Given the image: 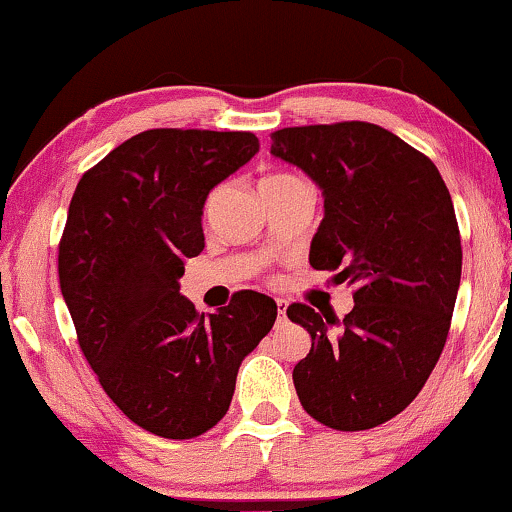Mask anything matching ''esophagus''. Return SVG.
Segmentation results:
<instances>
[{"mask_svg": "<svg viewBox=\"0 0 512 512\" xmlns=\"http://www.w3.org/2000/svg\"><path fill=\"white\" fill-rule=\"evenodd\" d=\"M276 307H278V323H283V321H286L288 300H283V297H278V300H276Z\"/></svg>", "mask_w": 512, "mask_h": 512, "instance_id": "1", "label": "esophagus"}]
</instances>
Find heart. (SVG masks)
<instances>
[{"label": "heart", "mask_w": 512, "mask_h": 512, "mask_svg": "<svg viewBox=\"0 0 512 512\" xmlns=\"http://www.w3.org/2000/svg\"><path fill=\"white\" fill-rule=\"evenodd\" d=\"M293 177V174H288V172H271V174H267V177L262 179V184H269V181H281V179H290Z\"/></svg>", "instance_id": "1"}]
</instances>
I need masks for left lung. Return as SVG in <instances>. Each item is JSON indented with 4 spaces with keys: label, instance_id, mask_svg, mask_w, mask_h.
<instances>
[{
    "label": "left lung",
    "instance_id": "left-lung-1",
    "mask_svg": "<svg viewBox=\"0 0 512 512\" xmlns=\"http://www.w3.org/2000/svg\"><path fill=\"white\" fill-rule=\"evenodd\" d=\"M271 155L321 189L309 264L354 288L342 321L288 307L312 338L295 392L328 428H375L418 397L449 335L463 262L454 203L430 158L371 122L278 129Z\"/></svg>",
    "mask_w": 512,
    "mask_h": 512
}]
</instances>
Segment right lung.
Listing matches in <instances>:
<instances>
[{
	"label": "right lung",
	"instance_id": "obj_1",
	"mask_svg": "<svg viewBox=\"0 0 512 512\" xmlns=\"http://www.w3.org/2000/svg\"><path fill=\"white\" fill-rule=\"evenodd\" d=\"M257 151L250 132L148 129L84 172L70 200L58 278L82 354L115 406L158 437L215 428L276 321L255 290L210 316L179 293L184 260L205 248V200Z\"/></svg>",
	"mask_w": 512,
	"mask_h": 512
}]
</instances>
